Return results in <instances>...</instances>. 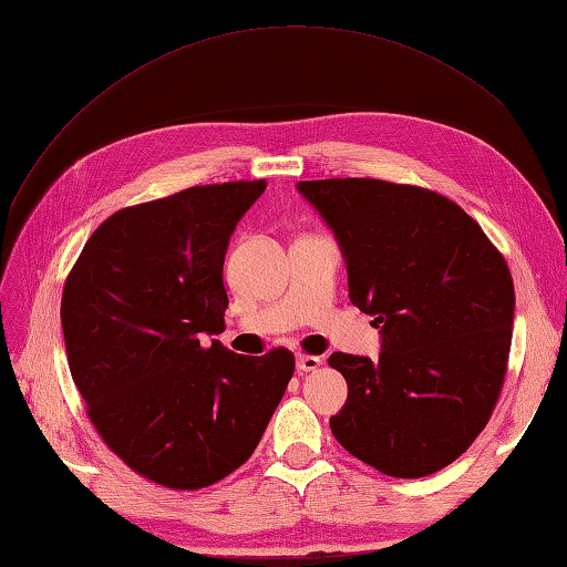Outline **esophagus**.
I'll use <instances>...</instances> for the list:
<instances>
[{
  "label": "esophagus",
  "mask_w": 567,
  "mask_h": 567,
  "mask_svg": "<svg viewBox=\"0 0 567 567\" xmlns=\"http://www.w3.org/2000/svg\"><path fill=\"white\" fill-rule=\"evenodd\" d=\"M296 367L300 373H307V371H317L321 367V359L315 357V354H298L296 359Z\"/></svg>",
  "instance_id": "34e87169"
}]
</instances>
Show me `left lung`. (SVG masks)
Instances as JSON below:
<instances>
[{
    "label": "left lung",
    "mask_w": 567,
    "mask_h": 567,
    "mask_svg": "<svg viewBox=\"0 0 567 567\" xmlns=\"http://www.w3.org/2000/svg\"><path fill=\"white\" fill-rule=\"evenodd\" d=\"M348 262L350 300L383 352H333L348 402L331 433L392 477L450 466L499 400L513 336V279L477 221L431 188L346 177L300 182Z\"/></svg>",
    "instance_id": "left-lung-1"
}]
</instances>
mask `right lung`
<instances>
[{"label": "right lung", "instance_id": "obj_1", "mask_svg": "<svg viewBox=\"0 0 567 567\" xmlns=\"http://www.w3.org/2000/svg\"><path fill=\"white\" fill-rule=\"evenodd\" d=\"M265 179L184 188L113 213L63 284L68 367L106 447L169 489L219 483L250 458L296 357H244L225 331L221 267Z\"/></svg>", "mask_w": 567, "mask_h": 567}]
</instances>
